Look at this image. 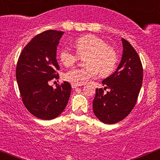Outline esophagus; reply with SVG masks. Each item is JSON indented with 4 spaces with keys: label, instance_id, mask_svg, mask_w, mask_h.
Listing matches in <instances>:
<instances>
[{
    "label": "esophagus",
    "instance_id": "esophagus-1",
    "mask_svg": "<svg viewBox=\"0 0 160 160\" xmlns=\"http://www.w3.org/2000/svg\"><path fill=\"white\" fill-rule=\"evenodd\" d=\"M80 86V85H77V84H74V83L71 84V87H72L73 89H75V88L79 87V86Z\"/></svg>",
    "mask_w": 160,
    "mask_h": 160
}]
</instances>
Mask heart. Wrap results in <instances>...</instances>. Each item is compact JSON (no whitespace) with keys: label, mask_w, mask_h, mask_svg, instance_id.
<instances>
[{"label":"heart","mask_w":160,"mask_h":160,"mask_svg":"<svg viewBox=\"0 0 160 160\" xmlns=\"http://www.w3.org/2000/svg\"><path fill=\"white\" fill-rule=\"evenodd\" d=\"M76 52L63 48L59 52L60 61L66 67L74 65L79 56H85L82 68L71 69L64 74V79L71 83L82 85L95 78L100 72L102 77H108L114 71L118 61L116 49L107 42L93 34H86L74 41Z\"/></svg>","instance_id":"b5f03b06"}]
</instances>
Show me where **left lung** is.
<instances>
[{"mask_svg":"<svg viewBox=\"0 0 160 160\" xmlns=\"http://www.w3.org/2000/svg\"><path fill=\"white\" fill-rule=\"evenodd\" d=\"M122 42L123 52L117 71L102 81L104 89H95L93 112L104 123H116L127 117L136 104L142 85L140 57L127 40L122 38ZM106 88L109 91L104 93Z\"/></svg>","mask_w":160,"mask_h":160,"instance_id":"left-lung-1","label":"left lung"}]
</instances>
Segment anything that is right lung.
<instances>
[{"label":"right lung","instance_id":"add662e5","mask_svg":"<svg viewBox=\"0 0 160 160\" xmlns=\"http://www.w3.org/2000/svg\"><path fill=\"white\" fill-rule=\"evenodd\" d=\"M64 32L48 30L32 38L20 53L16 77L27 110L42 120H52L64 111L71 86L65 81L56 89L48 82L58 79L57 46Z\"/></svg>","mask_w":160,"mask_h":160}]
</instances>
